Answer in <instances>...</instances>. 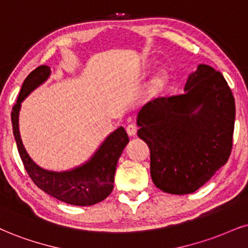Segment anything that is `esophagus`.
<instances>
[{"instance_id":"obj_1","label":"esophagus","mask_w":248,"mask_h":248,"mask_svg":"<svg viewBox=\"0 0 248 248\" xmlns=\"http://www.w3.org/2000/svg\"><path fill=\"white\" fill-rule=\"evenodd\" d=\"M137 131H138V127L134 124H130L126 126V132L130 137H134L137 134Z\"/></svg>"}]
</instances>
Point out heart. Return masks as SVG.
I'll list each match as a JSON object with an SVG mask.
<instances>
[{
  "label": "heart",
  "instance_id": "obj_1",
  "mask_svg": "<svg viewBox=\"0 0 248 248\" xmlns=\"http://www.w3.org/2000/svg\"><path fill=\"white\" fill-rule=\"evenodd\" d=\"M169 82V76L167 72H158L154 78L152 79L148 87V94L151 96H156L164 90L167 84Z\"/></svg>",
  "mask_w": 248,
  "mask_h": 248
}]
</instances>
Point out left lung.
<instances>
[{
    "label": "left lung",
    "instance_id": "left-lung-1",
    "mask_svg": "<svg viewBox=\"0 0 248 248\" xmlns=\"http://www.w3.org/2000/svg\"><path fill=\"white\" fill-rule=\"evenodd\" d=\"M185 93L157 97L140 110L138 137L151 149L155 186L170 194L193 193L229 160L236 106L221 72L200 64Z\"/></svg>",
    "mask_w": 248,
    "mask_h": 248
}]
</instances>
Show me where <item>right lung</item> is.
I'll use <instances>...</instances> for the list:
<instances>
[{
    "label": "right lung",
    "mask_w": 248,
    "mask_h": 248,
    "mask_svg": "<svg viewBox=\"0 0 248 248\" xmlns=\"http://www.w3.org/2000/svg\"><path fill=\"white\" fill-rule=\"evenodd\" d=\"M49 76L50 68L47 65H40L33 70L24 80L16 105L12 108L11 122L18 152L27 173L39 188L63 202L75 206H92L105 200L111 193L116 166L129 142V136L124 127H118L107 137L86 163L72 170L56 172L40 168L29 156L21 142L18 116L23 100L47 80Z\"/></svg>",
    "instance_id": "add662e5"
}]
</instances>
